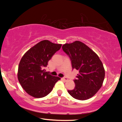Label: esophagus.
I'll return each mask as SVG.
<instances>
[{"instance_id":"1","label":"esophagus","mask_w":122,"mask_h":122,"mask_svg":"<svg viewBox=\"0 0 122 122\" xmlns=\"http://www.w3.org/2000/svg\"><path fill=\"white\" fill-rule=\"evenodd\" d=\"M62 80H63L65 81H67L68 80V79L66 78V77H63V78H62Z\"/></svg>"}]
</instances>
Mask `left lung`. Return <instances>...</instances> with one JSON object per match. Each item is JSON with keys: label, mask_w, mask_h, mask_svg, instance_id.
<instances>
[{"label": "left lung", "mask_w": 122, "mask_h": 122, "mask_svg": "<svg viewBox=\"0 0 122 122\" xmlns=\"http://www.w3.org/2000/svg\"><path fill=\"white\" fill-rule=\"evenodd\" d=\"M62 49L70 58L72 68L79 71L74 80V89L68 90V93L79 100L91 98L104 81L105 70L102 61L95 52L81 41L64 44Z\"/></svg>", "instance_id": "obj_1"}]
</instances>
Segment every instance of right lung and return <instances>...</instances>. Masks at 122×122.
I'll return each instance as SVG.
<instances>
[{
	"label": "right lung",
	"instance_id": "obj_1",
	"mask_svg": "<svg viewBox=\"0 0 122 122\" xmlns=\"http://www.w3.org/2000/svg\"><path fill=\"white\" fill-rule=\"evenodd\" d=\"M61 46V44L42 40L31 48L22 57L18 66V79L22 87L30 96L35 98L46 97L60 80L58 76L49 74L45 68Z\"/></svg>",
	"mask_w": 122,
	"mask_h": 122
}]
</instances>
